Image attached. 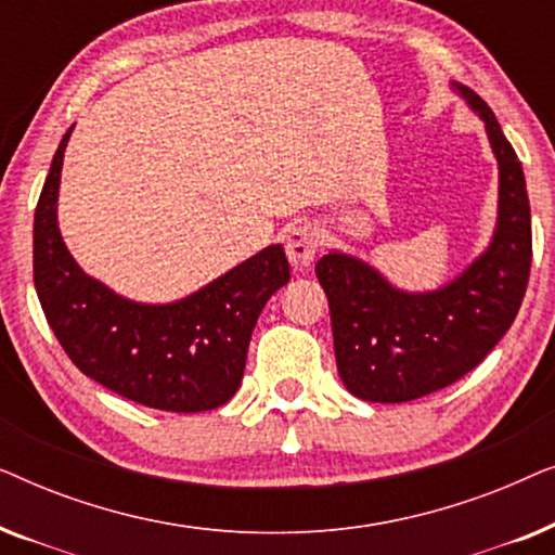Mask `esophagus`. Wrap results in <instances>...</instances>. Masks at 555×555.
<instances>
[{
  "label": "esophagus",
  "mask_w": 555,
  "mask_h": 555,
  "mask_svg": "<svg viewBox=\"0 0 555 555\" xmlns=\"http://www.w3.org/2000/svg\"><path fill=\"white\" fill-rule=\"evenodd\" d=\"M285 253L295 270H306L318 253V232L310 222H295L285 230Z\"/></svg>",
  "instance_id": "esophagus-1"
}]
</instances>
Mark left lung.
Returning <instances> with one entry per match:
<instances>
[{"label": "left lung", "instance_id": "left-lung-1", "mask_svg": "<svg viewBox=\"0 0 555 555\" xmlns=\"http://www.w3.org/2000/svg\"><path fill=\"white\" fill-rule=\"evenodd\" d=\"M452 88L480 116L498 158V222L485 253L424 293L401 291L336 249L315 264L328 295L338 376L363 401L399 404L454 384L505 336L526 295L533 237L522 166L490 105L467 86Z\"/></svg>", "mask_w": 555, "mask_h": 555}]
</instances>
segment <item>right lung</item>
<instances>
[{
  "instance_id": "obj_1",
  "label": "right lung",
  "mask_w": 555,
  "mask_h": 555,
  "mask_svg": "<svg viewBox=\"0 0 555 555\" xmlns=\"http://www.w3.org/2000/svg\"><path fill=\"white\" fill-rule=\"evenodd\" d=\"M63 135L35 209V291L52 333L82 374L162 412H209L240 389L264 302L291 280L283 245H270L173 302L128 300L90 278L57 227Z\"/></svg>"
}]
</instances>
